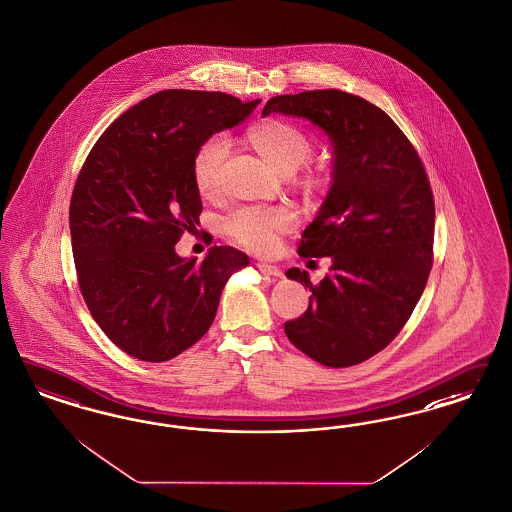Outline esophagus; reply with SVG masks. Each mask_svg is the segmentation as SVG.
I'll use <instances>...</instances> for the list:
<instances>
[{
  "mask_svg": "<svg viewBox=\"0 0 512 512\" xmlns=\"http://www.w3.org/2000/svg\"><path fill=\"white\" fill-rule=\"evenodd\" d=\"M257 268H259L263 274H268V276H276V278H282L283 276V272L278 266L268 265V263H257Z\"/></svg>",
  "mask_w": 512,
  "mask_h": 512,
  "instance_id": "1",
  "label": "esophagus"
}]
</instances>
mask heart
Instances as JSON below:
<instances>
[{"label":"heart","instance_id":"1","mask_svg":"<svg viewBox=\"0 0 512 512\" xmlns=\"http://www.w3.org/2000/svg\"><path fill=\"white\" fill-rule=\"evenodd\" d=\"M249 149L282 176H291L314 153V140L297 124L283 119H261L244 134ZM229 143L221 136L202 141L191 160L194 189L204 200L215 202L227 191ZM293 185L308 196H325L333 189V172L325 164H308L293 176ZM291 208H244L223 221V234L232 244L253 253L272 251L283 234L297 227Z\"/></svg>","mask_w":512,"mask_h":512}]
</instances>
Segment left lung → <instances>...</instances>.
<instances>
[{
  "label": "left lung",
  "instance_id": "left-lung-1",
  "mask_svg": "<svg viewBox=\"0 0 512 512\" xmlns=\"http://www.w3.org/2000/svg\"><path fill=\"white\" fill-rule=\"evenodd\" d=\"M270 113L318 124L335 153L333 189L299 246L300 257H331L333 266L319 283L287 270L312 297L300 318L285 321V335L325 367L359 365L401 333L425 289L435 236L429 177L403 130L361 96L283 94L266 102Z\"/></svg>",
  "mask_w": 512,
  "mask_h": 512
}]
</instances>
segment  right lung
<instances>
[{"instance_id": "obj_1", "label": "right lung", "mask_w": 512, "mask_h": 512, "mask_svg": "<svg viewBox=\"0 0 512 512\" xmlns=\"http://www.w3.org/2000/svg\"><path fill=\"white\" fill-rule=\"evenodd\" d=\"M261 100L162 90L124 111L90 149L70 202L71 249L90 314L124 353L162 363L212 327L246 253L213 246L202 263L176 244L202 212L191 160L202 141L242 123Z\"/></svg>"}]
</instances>
